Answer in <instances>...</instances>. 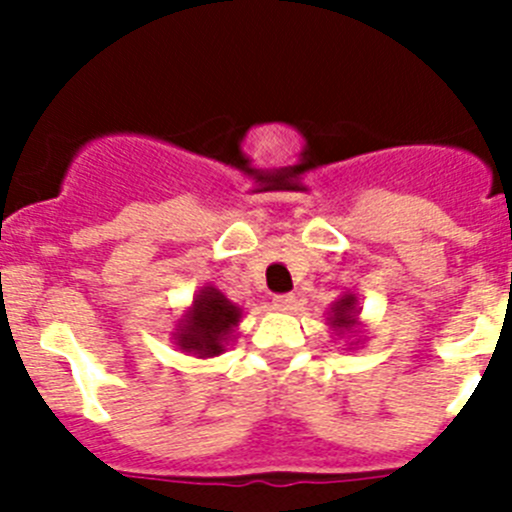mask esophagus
<instances>
[{
    "instance_id": "34e87169",
    "label": "esophagus",
    "mask_w": 512,
    "mask_h": 512,
    "mask_svg": "<svg viewBox=\"0 0 512 512\" xmlns=\"http://www.w3.org/2000/svg\"><path fill=\"white\" fill-rule=\"evenodd\" d=\"M295 295H277L274 297V307H277V310H282V312H287V310H292V307H295Z\"/></svg>"
}]
</instances>
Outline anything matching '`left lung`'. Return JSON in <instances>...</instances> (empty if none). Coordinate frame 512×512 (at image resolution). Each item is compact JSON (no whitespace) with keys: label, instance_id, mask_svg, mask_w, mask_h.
<instances>
[{"label":"left lung","instance_id":"obj_1","mask_svg":"<svg viewBox=\"0 0 512 512\" xmlns=\"http://www.w3.org/2000/svg\"><path fill=\"white\" fill-rule=\"evenodd\" d=\"M356 295H343L336 305L330 307V328L336 330V333H354L359 328V318H356Z\"/></svg>","mask_w":512,"mask_h":512}]
</instances>
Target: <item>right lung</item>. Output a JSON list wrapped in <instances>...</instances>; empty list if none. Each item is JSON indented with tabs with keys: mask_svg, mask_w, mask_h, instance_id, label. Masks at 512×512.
Segmentation results:
<instances>
[{
	"mask_svg": "<svg viewBox=\"0 0 512 512\" xmlns=\"http://www.w3.org/2000/svg\"><path fill=\"white\" fill-rule=\"evenodd\" d=\"M241 318V307L233 305L220 289L207 284L176 325L174 341L187 354L210 359V356L223 354L225 343L230 341Z\"/></svg>",
	"mask_w": 512,
	"mask_h": 512,
	"instance_id": "obj_1",
	"label": "right lung"
}]
</instances>
